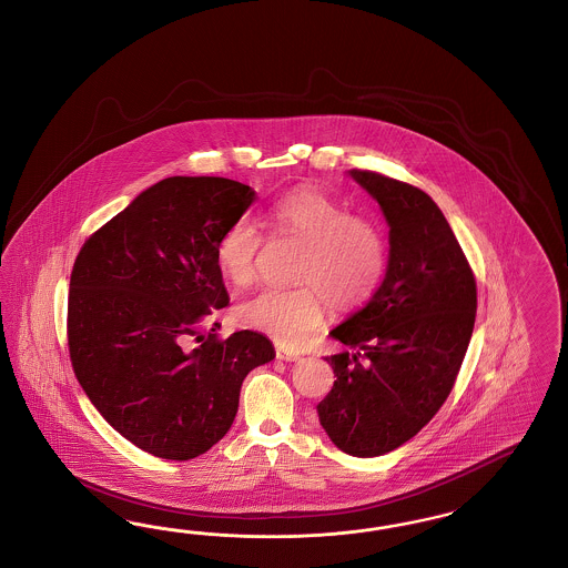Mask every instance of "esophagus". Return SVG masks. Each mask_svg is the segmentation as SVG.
<instances>
[{"instance_id":"esophagus-1","label":"esophagus","mask_w":568,"mask_h":568,"mask_svg":"<svg viewBox=\"0 0 568 568\" xmlns=\"http://www.w3.org/2000/svg\"><path fill=\"white\" fill-rule=\"evenodd\" d=\"M274 351H276V358H281V361H297L300 358V354L290 351L287 346H281V344H276Z\"/></svg>"}]
</instances>
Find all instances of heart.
Listing matches in <instances>:
<instances>
[{
  "label": "heart",
  "instance_id": "heart-1",
  "mask_svg": "<svg viewBox=\"0 0 568 568\" xmlns=\"http://www.w3.org/2000/svg\"><path fill=\"white\" fill-rule=\"evenodd\" d=\"M274 235L304 245L295 266L297 287H264L236 306V323L300 346L325 323V297L335 308H354L372 297L386 273L388 245L382 229L313 189L276 199L264 212ZM262 235L250 217L231 222L215 241V266L236 287L257 273Z\"/></svg>",
  "mask_w": 568,
  "mask_h": 568
}]
</instances>
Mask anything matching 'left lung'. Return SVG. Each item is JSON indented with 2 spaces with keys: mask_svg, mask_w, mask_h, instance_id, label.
I'll return each mask as SVG.
<instances>
[{
  "mask_svg": "<svg viewBox=\"0 0 568 568\" xmlns=\"http://www.w3.org/2000/svg\"><path fill=\"white\" fill-rule=\"evenodd\" d=\"M351 176L390 226L386 278L329 335L335 382L316 405L337 449L375 457L422 430L453 390L476 321V278L438 205L422 189L369 170Z\"/></svg>",
  "mask_w": 568,
  "mask_h": 568,
  "instance_id": "left-lung-1",
  "label": "left lung"
}]
</instances>
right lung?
<instances>
[{
  "instance_id": "obj_1",
  "label": "right lung",
  "mask_w": 568,
  "mask_h": 568,
  "mask_svg": "<svg viewBox=\"0 0 568 568\" xmlns=\"http://www.w3.org/2000/svg\"><path fill=\"white\" fill-rule=\"evenodd\" d=\"M255 201L252 186L172 176L146 189L81 245L67 339L100 415L155 457L186 462L231 430L245 375L274 358L262 333L220 337L229 304L215 241Z\"/></svg>"
}]
</instances>
